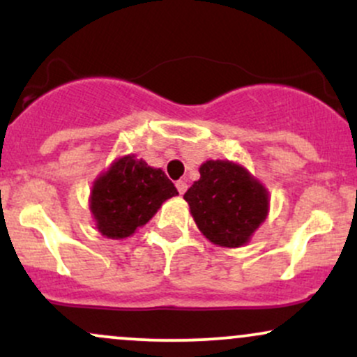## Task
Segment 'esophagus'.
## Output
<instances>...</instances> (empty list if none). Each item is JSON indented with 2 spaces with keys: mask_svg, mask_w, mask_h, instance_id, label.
Wrapping results in <instances>:
<instances>
[{
  "mask_svg": "<svg viewBox=\"0 0 357 357\" xmlns=\"http://www.w3.org/2000/svg\"><path fill=\"white\" fill-rule=\"evenodd\" d=\"M176 188H178V191L181 192V195H184L188 190V183L183 181V179H179V181H176Z\"/></svg>",
  "mask_w": 357,
  "mask_h": 357,
  "instance_id": "esophagus-1",
  "label": "esophagus"
}]
</instances>
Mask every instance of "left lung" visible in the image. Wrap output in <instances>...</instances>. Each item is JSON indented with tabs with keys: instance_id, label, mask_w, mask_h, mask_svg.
Instances as JSON below:
<instances>
[{
	"instance_id": "1",
	"label": "left lung",
	"mask_w": 357,
	"mask_h": 357,
	"mask_svg": "<svg viewBox=\"0 0 357 357\" xmlns=\"http://www.w3.org/2000/svg\"><path fill=\"white\" fill-rule=\"evenodd\" d=\"M198 230L213 245H247L268 215V190L247 167L228 159L203 162L199 179L184 192Z\"/></svg>"
}]
</instances>
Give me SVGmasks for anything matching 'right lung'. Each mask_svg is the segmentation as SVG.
I'll return each mask as SVG.
<instances>
[{"label":"right lung","mask_w":357,"mask_h":357,"mask_svg":"<svg viewBox=\"0 0 357 357\" xmlns=\"http://www.w3.org/2000/svg\"><path fill=\"white\" fill-rule=\"evenodd\" d=\"M176 195L178 190L165 171L127 154L97 176L89 204L97 230L107 238L122 240L144 227Z\"/></svg>","instance_id":"right-lung-1"}]
</instances>
